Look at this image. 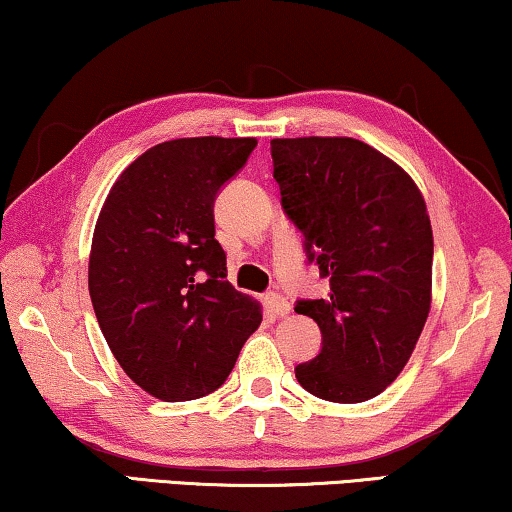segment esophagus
<instances>
[{
  "label": "esophagus",
  "instance_id": "1",
  "mask_svg": "<svg viewBox=\"0 0 512 512\" xmlns=\"http://www.w3.org/2000/svg\"><path fill=\"white\" fill-rule=\"evenodd\" d=\"M265 307H268V311H270L272 316L291 314V302H288L284 295H279V293H268V295H265Z\"/></svg>",
  "mask_w": 512,
  "mask_h": 512
}]
</instances>
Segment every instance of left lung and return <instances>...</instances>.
I'll return each mask as SVG.
<instances>
[{
  "label": "left lung",
  "mask_w": 512,
  "mask_h": 512,
  "mask_svg": "<svg viewBox=\"0 0 512 512\" xmlns=\"http://www.w3.org/2000/svg\"><path fill=\"white\" fill-rule=\"evenodd\" d=\"M281 207L305 235L330 295L298 300L323 346L295 367L311 395L358 404L409 362L432 305L434 238L425 198L404 168L355 138L270 140Z\"/></svg>",
  "instance_id": "8db88e82"
}]
</instances>
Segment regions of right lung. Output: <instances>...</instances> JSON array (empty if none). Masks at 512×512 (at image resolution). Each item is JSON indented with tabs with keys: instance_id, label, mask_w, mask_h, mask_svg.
Returning a JSON list of instances; mask_svg holds the SVG:
<instances>
[{
	"instance_id": "add662e5",
	"label": "right lung",
	"mask_w": 512,
	"mask_h": 512,
	"mask_svg": "<svg viewBox=\"0 0 512 512\" xmlns=\"http://www.w3.org/2000/svg\"><path fill=\"white\" fill-rule=\"evenodd\" d=\"M256 138L166 140L124 168L96 219L90 298L129 379L164 402L228 379L261 305L226 281L214 198Z\"/></svg>"
}]
</instances>
